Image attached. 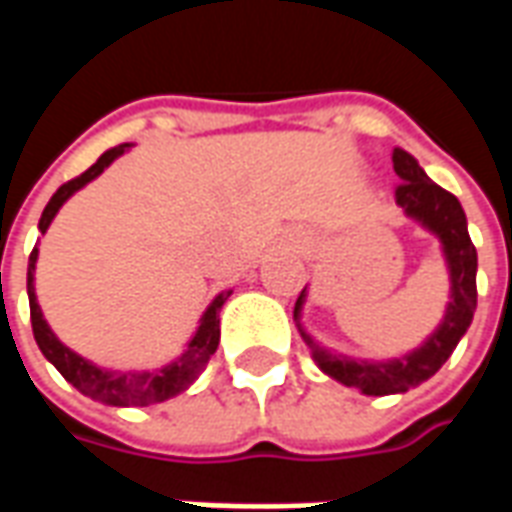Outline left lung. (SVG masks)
I'll use <instances>...</instances> for the list:
<instances>
[{"mask_svg": "<svg viewBox=\"0 0 512 512\" xmlns=\"http://www.w3.org/2000/svg\"><path fill=\"white\" fill-rule=\"evenodd\" d=\"M395 175L403 183L395 189L397 205L403 208L411 222H417L422 230H428L433 238H439L441 257L450 274V301L444 307L439 326L417 345L414 351L392 359H356V356L340 354L334 348H326L312 337L304 323L301 310L307 304V288L301 290L299 301L293 307V321L299 326L301 340L310 348L315 365L323 373L343 386H354L362 395H403L422 381L439 373V367L447 362L461 343L466 329L472 326L474 307H477V249L469 238L466 213L455 194L444 191L439 183L425 175L419 161L403 147H395L392 153Z\"/></svg>", "mask_w": 512, "mask_h": 512, "instance_id": "obj_1", "label": "left lung"}]
</instances>
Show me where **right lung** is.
<instances>
[{
    "label": "right lung",
    "mask_w": 512,
    "mask_h": 512,
    "mask_svg": "<svg viewBox=\"0 0 512 512\" xmlns=\"http://www.w3.org/2000/svg\"><path fill=\"white\" fill-rule=\"evenodd\" d=\"M131 145H117L112 150H106L104 156L95 161L93 167L82 172L79 178L62 183L60 189L54 191V197L49 200V205L43 208V216H40L38 230L46 233L49 224L54 222V216L60 213V208L65 202L71 200L73 194L79 189H84L87 183H93L101 172H104L115 158H120L123 153H128ZM35 266H38V244L29 255V268H27V296H29V315H32V332H35V343L43 351V356L49 359L51 365L57 367L62 373V378L73 384L82 395L93 397L104 406H153V403H164L169 397L186 392L200 373L208 365V359L216 354L219 348V310L224 307V301L233 296V290H222L219 296H213V301L202 312L197 329L189 337V343L183 345V354L175 356L172 362L161 367H153V370H112V367H101L84 359L76 351H71L68 345L62 343L57 334L51 332L49 321L43 318V310L38 304V293H35Z\"/></svg>",
    "instance_id": "obj_1"
}]
</instances>
